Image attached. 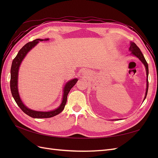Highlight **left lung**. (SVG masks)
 <instances>
[{
	"instance_id": "8db88e82",
	"label": "left lung",
	"mask_w": 158,
	"mask_h": 158,
	"mask_svg": "<svg viewBox=\"0 0 158 158\" xmlns=\"http://www.w3.org/2000/svg\"><path fill=\"white\" fill-rule=\"evenodd\" d=\"M129 50L131 52V53H132V55L137 57V58H138L140 60V61H141L144 64V65H145V68H146L147 79V89H146V93H145V99L147 94V92H148V88H149V82H148L149 68H148V64H147L146 60L145 58V57H144V56L143 55V53H142L141 51H140V49H139V47L135 44V43H131Z\"/></svg>"
}]
</instances>
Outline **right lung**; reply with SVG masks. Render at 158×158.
<instances>
[{"instance_id":"right-lung-1","label":"right lung","mask_w":158,"mask_h":158,"mask_svg":"<svg viewBox=\"0 0 158 158\" xmlns=\"http://www.w3.org/2000/svg\"><path fill=\"white\" fill-rule=\"evenodd\" d=\"M45 41H48V39H45ZM43 39H35L34 41L28 42V43L23 47V48L19 50V52L15 58L13 59L11 64V80H10V88H11V92L12 94V96L14 98L15 101L16 102L17 105H18L20 109H22L23 113H25L26 115L28 116L33 117V118H49V117H52L53 116H56L58 114L61 113L63 109H64V106L66 105V100H67V96H68L70 90L76 84L77 81H78L77 79H74L66 83L64 88V94H63V98L62 102L61 105L58 107L53 110L48 112H43V111H36V110H33L27 108L22 101L20 99V97L19 96L18 93V70L19 67L21 64V62L24 58L26 55L27 54L28 52L31 50L32 48L37 44L39 41H43Z\"/></svg>"}]
</instances>
